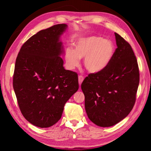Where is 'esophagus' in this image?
Here are the masks:
<instances>
[{"label": "esophagus", "instance_id": "obj_1", "mask_svg": "<svg viewBox=\"0 0 151 151\" xmlns=\"http://www.w3.org/2000/svg\"><path fill=\"white\" fill-rule=\"evenodd\" d=\"M83 80H84L83 76H81V75H79L78 76V83H79V85H81L82 83H83Z\"/></svg>", "mask_w": 151, "mask_h": 151}]
</instances>
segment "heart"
<instances>
[{
	"mask_svg": "<svg viewBox=\"0 0 151 151\" xmlns=\"http://www.w3.org/2000/svg\"><path fill=\"white\" fill-rule=\"evenodd\" d=\"M115 53V46L110 39L98 35L81 38L75 44L74 50L68 48L65 58L68 69H74L84 58V65L90 73L101 72L109 65Z\"/></svg>",
	"mask_w": 151,
	"mask_h": 151,
	"instance_id": "heart-1",
	"label": "heart"
}]
</instances>
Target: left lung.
I'll return each mask as SVG.
<instances>
[{
  "label": "left lung",
  "mask_w": 151,
  "mask_h": 151,
  "mask_svg": "<svg viewBox=\"0 0 151 151\" xmlns=\"http://www.w3.org/2000/svg\"><path fill=\"white\" fill-rule=\"evenodd\" d=\"M117 48L105 69L89 74L81 84L88 119L101 127L113 126L132 111L139 85V70L131 46L114 33Z\"/></svg>",
  "instance_id": "8db88e82"
}]
</instances>
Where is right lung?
<instances>
[{
  "mask_svg": "<svg viewBox=\"0 0 151 151\" xmlns=\"http://www.w3.org/2000/svg\"><path fill=\"white\" fill-rule=\"evenodd\" d=\"M66 28L59 24L40 30L24 43L17 57L13 88L22 115L36 127L57 123L78 89V75L65 70L60 57V37Z\"/></svg>",
  "mask_w": 151,
  "mask_h": 151,
  "instance_id": "right-lung-1",
  "label": "right lung"
}]
</instances>
